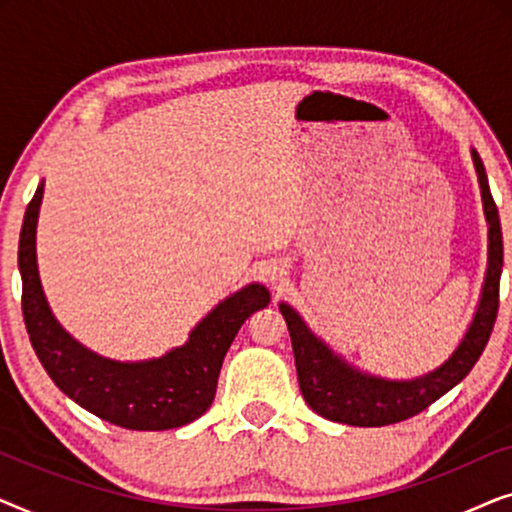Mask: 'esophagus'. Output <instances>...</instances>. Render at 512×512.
Returning <instances> with one entry per match:
<instances>
[{
	"label": "esophagus",
	"instance_id": "34e87169",
	"mask_svg": "<svg viewBox=\"0 0 512 512\" xmlns=\"http://www.w3.org/2000/svg\"><path fill=\"white\" fill-rule=\"evenodd\" d=\"M265 275H268V279H270L272 284H277V282H282V279L286 277V270L282 268V265H270Z\"/></svg>",
	"mask_w": 512,
	"mask_h": 512
}]
</instances>
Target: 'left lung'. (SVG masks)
<instances>
[{
  "label": "left lung",
  "mask_w": 512,
  "mask_h": 512,
  "mask_svg": "<svg viewBox=\"0 0 512 512\" xmlns=\"http://www.w3.org/2000/svg\"><path fill=\"white\" fill-rule=\"evenodd\" d=\"M471 153L489 226L487 275L471 326L443 366L422 377H415V380H384V377L361 373V370L349 366L342 356L331 352V347L324 345L305 326V321L291 305L279 303V312L289 326L300 391H303L305 403L317 415L349 426H387L403 422V419L419 415L452 387H457L478 363L480 354L485 352L496 312H499L503 237L499 209H496L492 191H489L485 165H482L478 151Z\"/></svg>",
  "instance_id": "1"
}]
</instances>
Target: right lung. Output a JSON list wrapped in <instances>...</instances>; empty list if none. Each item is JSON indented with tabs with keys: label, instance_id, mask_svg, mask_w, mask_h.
I'll return each instance as SVG.
<instances>
[{
	"label": "right lung",
	"instance_id": "obj_1",
	"mask_svg": "<svg viewBox=\"0 0 512 512\" xmlns=\"http://www.w3.org/2000/svg\"><path fill=\"white\" fill-rule=\"evenodd\" d=\"M44 184L27 205L18 242L23 277V319L41 366L62 394L104 422L132 431H165L191 424L214 401L221 363L237 331L270 303L263 284H249L221 300L188 335L160 359L111 361L76 342L53 317L37 268V219Z\"/></svg>",
	"mask_w": 512,
	"mask_h": 512
}]
</instances>
